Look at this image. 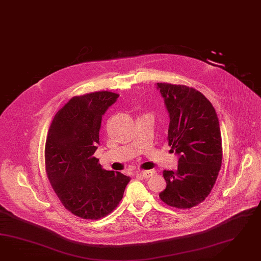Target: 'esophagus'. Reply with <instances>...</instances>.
Masks as SVG:
<instances>
[{"label":"esophagus","instance_id":"1","mask_svg":"<svg viewBox=\"0 0 261 261\" xmlns=\"http://www.w3.org/2000/svg\"><path fill=\"white\" fill-rule=\"evenodd\" d=\"M154 173H155V172H154V171H151V170H146V171H137V172H136V175L140 176V177L144 178V179H147V178L152 177Z\"/></svg>","mask_w":261,"mask_h":261}]
</instances>
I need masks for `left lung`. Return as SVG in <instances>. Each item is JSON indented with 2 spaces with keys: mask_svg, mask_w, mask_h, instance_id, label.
Returning <instances> with one entry per match:
<instances>
[{
  "mask_svg": "<svg viewBox=\"0 0 261 261\" xmlns=\"http://www.w3.org/2000/svg\"><path fill=\"white\" fill-rule=\"evenodd\" d=\"M169 115L168 145L179 156L176 171L164 170L161 200L172 207L198 205L211 192L222 161L221 128L214 107L194 88L157 83Z\"/></svg>",
  "mask_w": 261,
  "mask_h": 261,
  "instance_id": "8db88e82",
  "label": "left lung"
}]
</instances>
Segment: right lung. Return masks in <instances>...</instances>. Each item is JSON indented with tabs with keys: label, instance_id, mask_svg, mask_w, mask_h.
<instances>
[{
	"label": "right lung",
	"instance_id": "obj_1",
	"mask_svg": "<svg viewBox=\"0 0 261 261\" xmlns=\"http://www.w3.org/2000/svg\"><path fill=\"white\" fill-rule=\"evenodd\" d=\"M119 94L108 91L74 96L56 114L45 143L47 177L63 206L99 220L119 204L130 178L105 170L94 156L103 114Z\"/></svg>",
	"mask_w": 261,
	"mask_h": 261
}]
</instances>
